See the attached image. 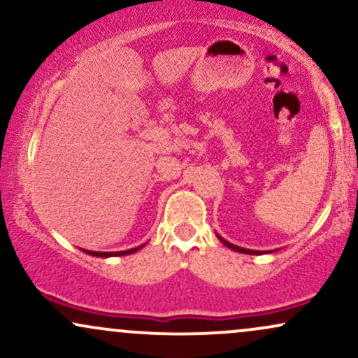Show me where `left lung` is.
I'll use <instances>...</instances> for the list:
<instances>
[{
  "instance_id": "obj_1",
  "label": "left lung",
  "mask_w": 358,
  "mask_h": 358,
  "mask_svg": "<svg viewBox=\"0 0 358 358\" xmlns=\"http://www.w3.org/2000/svg\"><path fill=\"white\" fill-rule=\"evenodd\" d=\"M219 239L224 242L225 245H227V248H231V249H234V250H237V252H244V254H261V250H250V249H244V248H239V245H234V244H231V242H227V241H224L222 239V237L219 236Z\"/></svg>"
}]
</instances>
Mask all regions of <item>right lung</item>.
I'll return each mask as SVG.
<instances>
[{
  "instance_id": "obj_1",
  "label": "right lung",
  "mask_w": 358,
  "mask_h": 358,
  "mask_svg": "<svg viewBox=\"0 0 358 358\" xmlns=\"http://www.w3.org/2000/svg\"><path fill=\"white\" fill-rule=\"evenodd\" d=\"M143 245H139V248H134V249H129V250H121V252H94V250H85V252L90 254V256H97V257H109V256H126V254H133L136 252L138 249H141Z\"/></svg>"
}]
</instances>
